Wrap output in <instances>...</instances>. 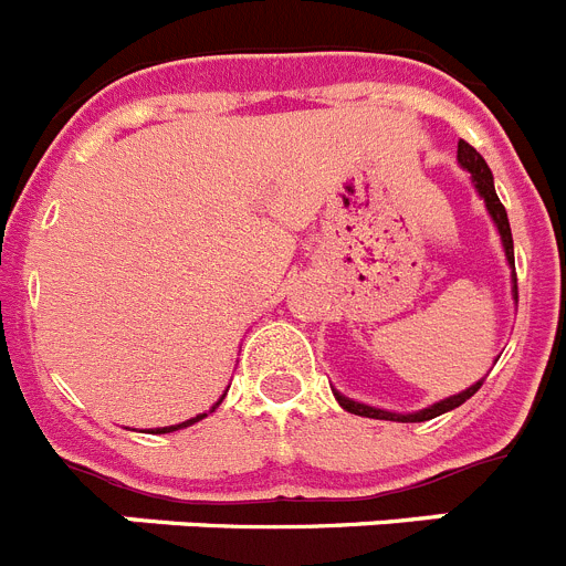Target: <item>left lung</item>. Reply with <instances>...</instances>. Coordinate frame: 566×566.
Wrapping results in <instances>:
<instances>
[{
  "instance_id": "obj_1",
  "label": "left lung",
  "mask_w": 566,
  "mask_h": 566,
  "mask_svg": "<svg viewBox=\"0 0 566 566\" xmlns=\"http://www.w3.org/2000/svg\"><path fill=\"white\" fill-rule=\"evenodd\" d=\"M457 161H459V167L464 169V172H470V181H473V187H476L479 198H482L484 207H488V214H490V218H493V223H496L499 238H502L504 258H507V266H510V280H513V300H516V303H518L516 260H513V234H510L507 212H504L502 201H499V195H496V187H493V172H490L488 161H484L482 155H479L476 149L470 147L468 142H459ZM479 388H482V379L470 385V388H464V391L453 394V397H448V399H439V402L428 405V408H422V411H413V413L385 411V408H374V405L354 402L352 397H345V394H339L337 388H332V391H334V399H337V402L343 405L345 411L357 413V417L388 419V422H424V419H433V417H439V413H448V411H453V408H459V405H462V402H468V399L473 397V394H476Z\"/></svg>"
}]
</instances>
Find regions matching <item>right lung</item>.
<instances>
[{"mask_svg":"<svg viewBox=\"0 0 566 566\" xmlns=\"http://www.w3.org/2000/svg\"><path fill=\"white\" fill-rule=\"evenodd\" d=\"M229 391V388H227ZM223 397H227V394H221V399H218V402L212 405V408H209L207 413H198V417H192V419H187V422H178V424H167V428H155V433H172V431H181V428H189V424H195V422H201L203 417H209V413L214 411V408H218V405L223 402Z\"/></svg>","mask_w":566,"mask_h":566,"instance_id":"add662e5","label":"right lung"}]
</instances>
